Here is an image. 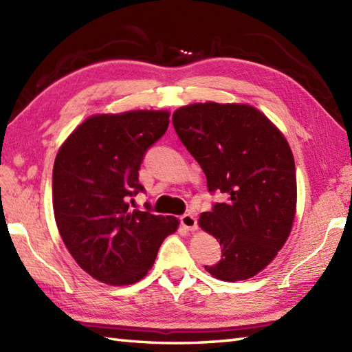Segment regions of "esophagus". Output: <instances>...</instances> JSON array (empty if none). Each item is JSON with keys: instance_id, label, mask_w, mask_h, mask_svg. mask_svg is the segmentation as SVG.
I'll return each mask as SVG.
<instances>
[{"instance_id": "obj_1", "label": "esophagus", "mask_w": 352, "mask_h": 352, "mask_svg": "<svg viewBox=\"0 0 352 352\" xmlns=\"http://www.w3.org/2000/svg\"><path fill=\"white\" fill-rule=\"evenodd\" d=\"M181 224L190 231L197 230V218L192 215V213H184L181 217Z\"/></svg>"}]
</instances>
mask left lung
I'll list each match as a JSON object with an SVG mask.
<instances>
[{
	"label": "left lung",
	"instance_id": "left-lung-1",
	"mask_svg": "<svg viewBox=\"0 0 352 352\" xmlns=\"http://www.w3.org/2000/svg\"><path fill=\"white\" fill-rule=\"evenodd\" d=\"M173 126L204 171L209 192L227 195L199 221L222 248L221 260L204 269L227 282L255 276L275 258L293 227L297 184L288 142L246 104L185 106L173 113Z\"/></svg>",
	"mask_w": 352,
	"mask_h": 352
}]
</instances>
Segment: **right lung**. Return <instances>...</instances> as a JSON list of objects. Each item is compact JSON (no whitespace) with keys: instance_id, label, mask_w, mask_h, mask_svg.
<instances>
[{"instance_id":"right-lung-1","label":"right lung","mask_w":352,"mask_h":352,"mask_svg":"<svg viewBox=\"0 0 352 352\" xmlns=\"http://www.w3.org/2000/svg\"><path fill=\"white\" fill-rule=\"evenodd\" d=\"M168 111L137 110L96 115L80 124L55 158V221L80 267L110 285H130L152 267L164 239L179 221L146 210L130 212L128 200L144 186L139 170L153 143L166 134Z\"/></svg>"}]
</instances>
